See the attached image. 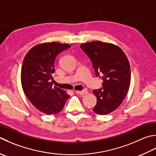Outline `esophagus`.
Wrapping results in <instances>:
<instances>
[{"mask_svg":"<svg viewBox=\"0 0 156 156\" xmlns=\"http://www.w3.org/2000/svg\"><path fill=\"white\" fill-rule=\"evenodd\" d=\"M76 94H80V95H84V94H86L88 93V90H78L76 92Z\"/></svg>","mask_w":156,"mask_h":156,"instance_id":"esophagus-1","label":"esophagus"}]
</instances>
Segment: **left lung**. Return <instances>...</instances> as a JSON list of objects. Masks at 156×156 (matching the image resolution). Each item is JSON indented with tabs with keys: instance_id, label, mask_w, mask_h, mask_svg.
Masks as SVG:
<instances>
[{
	"instance_id": "8db88e82",
	"label": "left lung",
	"mask_w": 156,
	"mask_h": 156,
	"mask_svg": "<svg viewBox=\"0 0 156 156\" xmlns=\"http://www.w3.org/2000/svg\"><path fill=\"white\" fill-rule=\"evenodd\" d=\"M80 48L90 58L97 76L103 79V87L93 90L97 104L93 111L105 115L115 110L122 103L130 83L129 62L118 46L101 41L87 42Z\"/></svg>"
}]
</instances>
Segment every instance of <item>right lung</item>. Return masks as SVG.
<instances>
[{
	"label": "right lung",
	"instance_id": "right-lung-1",
	"mask_svg": "<svg viewBox=\"0 0 156 156\" xmlns=\"http://www.w3.org/2000/svg\"><path fill=\"white\" fill-rule=\"evenodd\" d=\"M69 47L68 44L46 42L34 46L24 57L21 74L23 90L32 105L45 114L62 111L69 97L64 90L53 87L50 82L56 57Z\"/></svg>",
	"mask_w": 156,
	"mask_h": 156
}]
</instances>
